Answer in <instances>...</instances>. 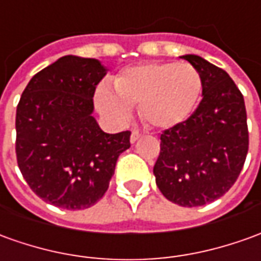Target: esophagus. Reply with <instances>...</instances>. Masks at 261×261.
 I'll return each instance as SVG.
<instances>
[{"label":"esophagus","instance_id":"obj_1","mask_svg":"<svg viewBox=\"0 0 261 261\" xmlns=\"http://www.w3.org/2000/svg\"><path fill=\"white\" fill-rule=\"evenodd\" d=\"M141 136H142V135L139 134L138 130H134V132L130 134V143H135V142L138 141V139H139Z\"/></svg>","mask_w":261,"mask_h":261}]
</instances>
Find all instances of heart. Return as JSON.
I'll return each mask as SVG.
<instances>
[{
  "instance_id": "1",
  "label": "heart",
  "mask_w": 261,
  "mask_h": 261,
  "mask_svg": "<svg viewBox=\"0 0 261 261\" xmlns=\"http://www.w3.org/2000/svg\"><path fill=\"white\" fill-rule=\"evenodd\" d=\"M202 76L190 64L150 62L130 66L113 79L112 86L100 84L95 103L115 123H126L132 108L156 129H170L190 118L202 93Z\"/></svg>"
}]
</instances>
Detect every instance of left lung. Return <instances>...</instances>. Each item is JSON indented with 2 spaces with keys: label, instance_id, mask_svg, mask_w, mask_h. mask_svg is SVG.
I'll return each instance as SVG.
<instances>
[{
  "label": "left lung",
  "instance_id": "8db88e82",
  "mask_svg": "<svg viewBox=\"0 0 261 261\" xmlns=\"http://www.w3.org/2000/svg\"><path fill=\"white\" fill-rule=\"evenodd\" d=\"M182 58L200 73L203 99L188 120L161 135L153 175L168 200L196 207L215 202L234 185L249 130L243 95L229 73L199 55Z\"/></svg>",
  "mask_w": 261,
  "mask_h": 261
}]
</instances>
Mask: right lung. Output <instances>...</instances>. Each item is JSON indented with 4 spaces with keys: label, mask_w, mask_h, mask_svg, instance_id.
<instances>
[{
    "label": "right lung",
    "mask_w": 261,
    "mask_h": 261,
    "mask_svg": "<svg viewBox=\"0 0 261 261\" xmlns=\"http://www.w3.org/2000/svg\"><path fill=\"white\" fill-rule=\"evenodd\" d=\"M107 72L98 59L65 55L32 76L18 103V168L35 195L61 209L93 206L130 148L129 130L105 134L92 116Z\"/></svg>",
    "instance_id": "obj_1"
}]
</instances>
